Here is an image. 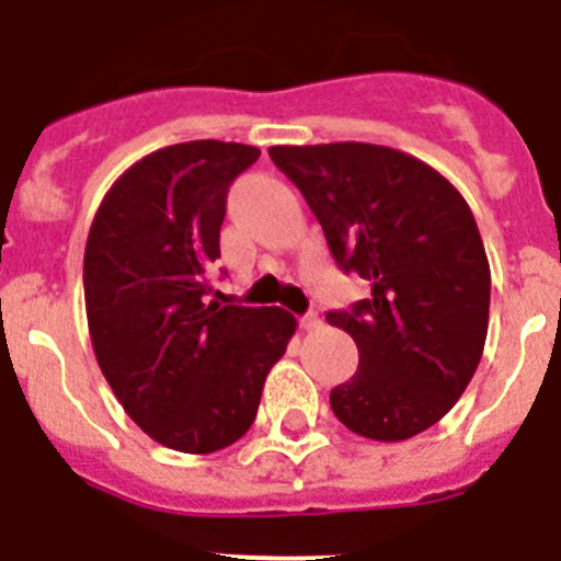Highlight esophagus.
Wrapping results in <instances>:
<instances>
[{
	"label": "esophagus",
	"mask_w": 561,
	"mask_h": 561,
	"mask_svg": "<svg viewBox=\"0 0 561 561\" xmlns=\"http://www.w3.org/2000/svg\"><path fill=\"white\" fill-rule=\"evenodd\" d=\"M320 325H323V320H320L318 312H309V314H304V318H301V329L304 331H314V329H320Z\"/></svg>",
	"instance_id": "1"
}]
</instances>
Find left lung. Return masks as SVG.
I'll use <instances>...</instances> for the list:
<instances>
[{
    "label": "left lung",
    "mask_w": 561,
    "mask_h": 561,
    "mask_svg": "<svg viewBox=\"0 0 561 561\" xmlns=\"http://www.w3.org/2000/svg\"><path fill=\"white\" fill-rule=\"evenodd\" d=\"M340 268L373 298L325 320L358 347V369L331 389L356 436L405 442L442 422L485 351L491 265L463 194L425 161L367 142L274 145Z\"/></svg>",
    "instance_id": "left-lung-1"
}]
</instances>
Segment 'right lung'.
<instances>
[{"label": "right lung", "mask_w": 561, "mask_h": 561, "mask_svg": "<svg viewBox=\"0 0 561 561\" xmlns=\"http://www.w3.org/2000/svg\"><path fill=\"white\" fill-rule=\"evenodd\" d=\"M257 159L252 145L216 139L156 150L112 183L87 236L98 367L136 425L175 453L236 444L296 334L282 307L205 301L227 188Z\"/></svg>", "instance_id": "1"}]
</instances>
